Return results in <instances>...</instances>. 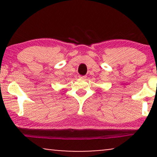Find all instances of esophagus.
<instances>
[{
	"instance_id": "34e87169",
	"label": "esophagus",
	"mask_w": 157,
	"mask_h": 157,
	"mask_svg": "<svg viewBox=\"0 0 157 157\" xmlns=\"http://www.w3.org/2000/svg\"><path fill=\"white\" fill-rule=\"evenodd\" d=\"M78 77L81 79H85L86 78V76H81V75H79Z\"/></svg>"
}]
</instances>
